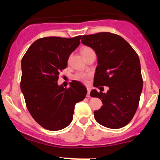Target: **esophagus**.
Masks as SVG:
<instances>
[{
  "instance_id": "esophagus-1",
  "label": "esophagus",
  "mask_w": 160,
  "mask_h": 160,
  "mask_svg": "<svg viewBox=\"0 0 160 160\" xmlns=\"http://www.w3.org/2000/svg\"><path fill=\"white\" fill-rule=\"evenodd\" d=\"M90 92H91V89H90V88L87 87V95H86V96H87V97L90 96V95H89V94H90Z\"/></svg>"
}]
</instances>
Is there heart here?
Segmentation results:
<instances>
[{
	"label": "heart",
	"mask_w": 160,
	"mask_h": 160,
	"mask_svg": "<svg viewBox=\"0 0 160 160\" xmlns=\"http://www.w3.org/2000/svg\"><path fill=\"white\" fill-rule=\"evenodd\" d=\"M92 52H94V51L88 47H84L80 49V52H81V54L82 55V56H83L84 58H85L89 53H90ZM89 77H90V75L89 74H86V73H78V74L75 75V78H76L77 80H80V81L84 82H86L88 81Z\"/></svg>",
	"instance_id": "1"
}]
</instances>
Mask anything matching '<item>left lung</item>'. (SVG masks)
I'll list each match as a JSON object with an SVG mask.
<instances>
[{"label": "left lung", "mask_w": 160, "mask_h": 160, "mask_svg": "<svg viewBox=\"0 0 160 160\" xmlns=\"http://www.w3.org/2000/svg\"><path fill=\"white\" fill-rule=\"evenodd\" d=\"M81 42L94 49L98 58L94 87L109 88L106 93L91 91V96L103 103L94 111L95 120L107 128L123 127L133 118L142 92L139 57L126 40L110 32L83 35Z\"/></svg>", "instance_id": "1"}]
</instances>
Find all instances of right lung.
Returning <instances> with one entry per match:
<instances>
[{
    "instance_id": "right-lung-1",
    "label": "right lung",
    "mask_w": 160,
    "mask_h": 160,
    "mask_svg": "<svg viewBox=\"0 0 160 160\" xmlns=\"http://www.w3.org/2000/svg\"><path fill=\"white\" fill-rule=\"evenodd\" d=\"M82 36L72 38L47 37L35 40L22 59L20 87L29 113L43 128L57 131L73 120L74 106L87 90L73 80L66 89L58 85L60 71L67 67L70 55Z\"/></svg>"
}]
</instances>
